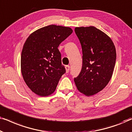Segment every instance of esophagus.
I'll use <instances>...</instances> for the list:
<instances>
[{
  "instance_id": "obj_1",
  "label": "esophagus",
  "mask_w": 132,
  "mask_h": 132,
  "mask_svg": "<svg viewBox=\"0 0 132 132\" xmlns=\"http://www.w3.org/2000/svg\"><path fill=\"white\" fill-rule=\"evenodd\" d=\"M70 66L69 65H66L65 66V70H66V72L67 73H68L70 71Z\"/></svg>"
}]
</instances>
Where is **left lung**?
<instances>
[{"label":"left lung","mask_w":132,"mask_h":132,"mask_svg":"<svg viewBox=\"0 0 132 132\" xmlns=\"http://www.w3.org/2000/svg\"><path fill=\"white\" fill-rule=\"evenodd\" d=\"M75 30L83 56L82 70L74 80L81 93L91 96L102 91L111 80L116 49L111 38L95 27H77Z\"/></svg>","instance_id":"obj_1"}]
</instances>
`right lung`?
Here are the masks:
<instances>
[{
    "instance_id": "obj_1",
    "label": "right lung",
    "mask_w": 132,
    "mask_h": 132,
    "mask_svg": "<svg viewBox=\"0 0 132 132\" xmlns=\"http://www.w3.org/2000/svg\"><path fill=\"white\" fill-rule=\"evenodd\" d=\"M72 32L68 27L52 24L35 30L25 41L21 55V74L36 94L46 97L55 91L65 73L57 47Z\"/></svg>"
}]
</instances>
